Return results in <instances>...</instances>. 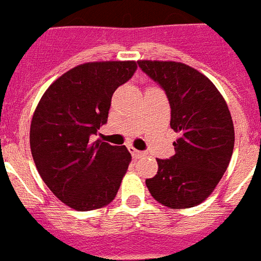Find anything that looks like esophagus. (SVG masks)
<instances>
[{"label": "esophagus", "mask_w": 261, "mask_h": 261, "mask_svg": "<svg viewBox=\"0 0 261 261\" xmlns=\"http://www.w3.org/2000/svg\"><path fill=\"white\" fill-rule=\"evenodd\" d=\"M128 149H130L131 154H133V157H134V159H141V157H143V155H145V153H143V151L137 150V149H134V147H128Z\"/></svg>", "instance_id": "obj_1"}]
</instances>
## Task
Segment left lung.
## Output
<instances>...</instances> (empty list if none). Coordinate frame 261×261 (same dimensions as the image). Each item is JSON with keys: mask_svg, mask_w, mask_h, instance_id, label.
<instances>
[{"mask_svg": "<svg viewBox=\"0 0 261 261\" xmlns=\"http://www.w3.org/2000/svg\"><path fill=\"white\" fill-rule=\"evenodd\" d=\"M163 88L171 106V127L180 134L176 154L157 160L147 178L151 196L171 208L198 206L214 191L230 163L234 127L222 94L206 75L180 62L138 61Z\"/></svg>", "mask_w": 261, "mask_h": 261, "instance_id": "1", "label": "left lung"}]
</instances>
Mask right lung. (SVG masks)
<instances>
[{"instance_id": "1", "label": "right lung", "mask_w": 261, "mask_h": 261, "mask_svg": "<svg viewBox=\"0 0 261 261\" xmlns=\"http://www.w3.org/2000/svg\"><path fill=\"white\" fill-rule=\"evenodd\" d=\"M137 70L134 61L89 62L51 84L31 122L35 165L51 192L71 208L106 206L118 194L131 154L93 141L108 119L112 94Z\"/></svg>"}]
</instances>
